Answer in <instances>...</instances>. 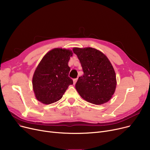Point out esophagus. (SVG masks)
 <instances>
[{"label":"esophagus","mask_w":150,"mask_h":150,"mask_svg":"<svg viewBox=\"0 0 150 150\" xmlns=\"http://www.w3.org/2000/svg\"><path fill=\"white\" fill-rule=\"evenodd\" d=\"M77 80H78V78H74V84H76Z\"/></svg>","instance_id":"esophagus-1"}]
</instances>
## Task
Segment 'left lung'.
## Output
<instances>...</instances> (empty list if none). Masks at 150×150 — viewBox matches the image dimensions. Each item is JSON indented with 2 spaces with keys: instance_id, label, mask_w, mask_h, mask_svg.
I'll use <instances>...</instances> for the list:
<instances>
[{
  "instance_id": "left-lung-1",
  "label": "left lung",
  "mask_w": 150,
  "mask_h": 150,
  "mask_svg": "<svg viewBox=\"0 0 150 150\" xmlns=\"http://www.w3.org/2000/svg\"><path fill=\"white\" fill-rule=\"evenodd\" d=\"M83 71L75 88L80 96L89 103L101 105L111 98L116 88L114 69L100 51L91 48H74Z\"/></svg>"
}]
</instances>
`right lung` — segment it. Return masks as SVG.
Masks as SVG:
<instances>
[{"instance_id":"1","label":"right lung","mask_w":150,"mask_h":150,"mask_svg":"<svg viewBox=\"0 0 150 150\" xmlns=\"http://www.w3.org/2000/svg\"><path fill=\"white\" fill-rule=\"evenodd\" d=\"M72 51L54 49L43 57L33 76V88L36 98L45 105L60 100L73 80L69 76L68 62Z\"/></svg>"}]
</instances>
